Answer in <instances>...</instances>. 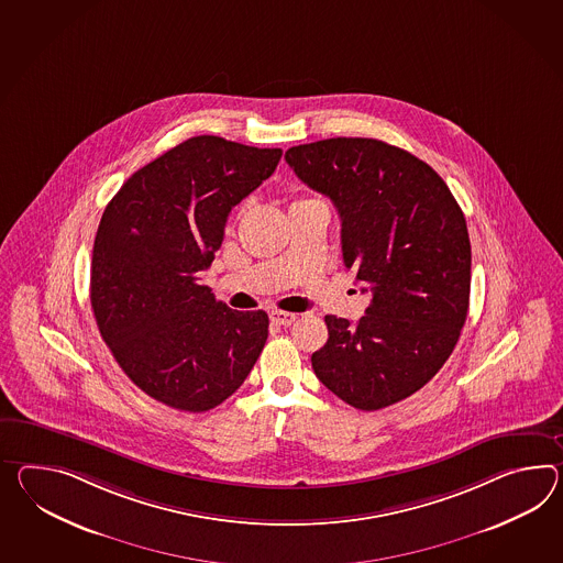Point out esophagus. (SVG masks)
I'll use <instances>...</instances> for the list:
<instances>
[{"mask_svg": "<svg viewBox=\"0 0 563 563\" xmlns=\"http://www.w3.org/2000/svg\"><path fill=\"white\" fill-rule=\"evenodd\" d=\"M295 319H297L295 313H287V311H271V321H273L275 325L288 328V325H292V323H295Z\"/></svg>", "mask_w": 563, "mask_h": 563, "instance_id": "34e87169", "label": "esophagus"}]
</instances>
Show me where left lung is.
<instances>
[{"label": "left lung", "mask_w": 563, "mask_h": 563, "mask_svg": "<svg viewBox=\"0 0 563 563\" xmlns=\"http://www.w3.org/2000/svg\"><path fill=\"white\" fill-rule=\"evenodd\" d=\"M288 166L330 197L345 268L371 292L357 323L328 316L317 378L343 402L378 411L423 388L460 340L470 305L466 218L431 166L374 137L288 148Z\"/></svg>", "instance_id": "8db88e82"}]
</instances>
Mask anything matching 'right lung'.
<instances>
[{
	"label": "right lung",
	"instance_id": "add662e5",
	"mask_svg": "<svg viewBox=\"0 0 563 563\" xmlns=\"http://www.w3.org/2000/svg\"><path fill=\"white\" fill-rule=\"evenodd\" d=\"M280 148L195 136L136 170L97 228L91 309L125 376L177 411L242 386L268 338L264 311H233L201 285L232 207L275 173Z\"/></svg>",
	"mask_w": 563,
	"mask_h": 563
}]
</instances>
